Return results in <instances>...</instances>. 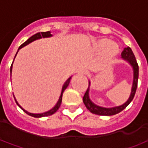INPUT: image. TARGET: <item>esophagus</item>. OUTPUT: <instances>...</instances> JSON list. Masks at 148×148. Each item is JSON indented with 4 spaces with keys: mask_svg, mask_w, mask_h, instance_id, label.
Returning <instances> with one entry per match:
<instances>
[{
    "mask_svg": "<svg viewBox=\"0 0 148 148\" xmlns=\"http://www.w3.org/2000/svg\"><path fill=\"white\" fill-rule=\"evenodd\" d=\"M77 73L81 74H86V71L84 70V69H82V70H79V71H77Z\"/></svg>",
    "mask_w": 148,
    "mask_h": 148,
    "instance_id": "34e87169",
    "label": "esophagus"
}]
</instances>
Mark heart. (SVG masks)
Masks as SVG:
<instances>
[{
	"instance_id": "obj_1",
	"label": "heart",
	"mask_w": 148,
	"mask_h": 148,
	"mask_svg": "<svg viewBox=\"0 0 148 148\" xmlns=\"http://www.w3.org/2000/svg\"><path fill=\"white\" fill-rule=\"evenodd\" d=\"M100 47H106V55L109 58H112L113 56L116 55L119 51L118 46L114 42H110L109 43L108 40L102 39L99 42Z\"/></svg>"
}]
</instances>
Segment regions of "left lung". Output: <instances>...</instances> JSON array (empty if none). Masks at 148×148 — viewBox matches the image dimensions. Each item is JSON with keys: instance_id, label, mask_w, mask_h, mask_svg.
Instances as JSON below:
<instances>
[{"instance_id": "obj_1", "label": "left lung", "mask_w": 148, "mask_h": 148, "mask_svg": "<svg viewBox=\"0 0 148 148\" xmlns=\"http://www.w3.org/2000/svg\"><path fill=\"white\" fill-rule=\"evenodd\" d=\"M121 56L122 58L127 60L130 62V64L133 67V72H134V77H133V86H132V93H131L130 97L128 98L126 102L124 103V105L118 107H115V108H111V109H106V108H102V107H99V106H95L94 104L91 102L89 97V86H90V82H89V86L87 88V90L84 94L83 97V102L85 106L87 108V109L92 113L96 115H100V116H112V115H116L123 111L126 107H127L131 101L133 100L135 93L136 91L137 85H138V77H139V66L137 63L136 57L134 55L133 52L132 51V49L127 47L124 49V51L121 53Z\"/></svg>"}]
</instances>
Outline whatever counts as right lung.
<instances>
[{
  "mask_svg": "<svg viewBox=\"0 0 148 148\" xmlns=\"http://www.w3.org/2000/svg\"><path fill=\"white\" fill-rule=\"evenodd\" d=\"M51 32H38V33L35 34L34 36H31L29 39H27V41H25V42L23 43V44H21V46H20V47H19V49L18 50H20L21 48H22L23 47H24V46H26L27 44H28V43H30L31 42H32V41H34V40H36V39H40V38H42V37H49L51 36ZM16 54H17V52H16ZM16 57V56H15ZM12 63L11 65V67H10V71H11L12 73ZM71 77H70L69 79H68L66 82L64 83V85H63V86H62V93H61V96H60V97H59V100H58V103L56 104V106L53 108L52 109H51L50 111L47 112H44V113H40V114H33V113H30V112H27V111H25L24 109H23L22 108H21V106H19V104L17 103V101H16V104H17V106H19L20 107H21V109H23L24 111V112H26L27 115H29V116H33V117H43V116H51V115L54 114L55 112L57 111L58 109V108L60 107V105H61L62 103V93H63V92H64V90L66 89V87L68 86V85H69V83H70V82H71Z\"/></svg>",
  "mask_w": 148,
  "mask_h": 148,
  "instance_id": "add662e5",
  "label": "right lung"
}]
</instances>
